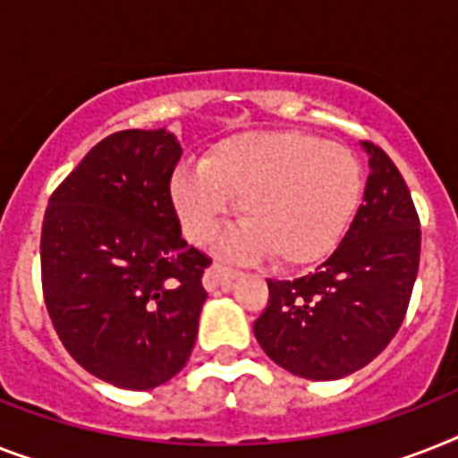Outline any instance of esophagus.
<instances>
[{
    "instance_id": "34e87169",
    "label": "esophagus",
    "mask_w": 458,
    "mask_h": 458,
    "mask_svg": "<svg viewBox=\"0 0 458 458\" xmlns=\"http://www.w3.org/2000/svg\"><path fill=\"white\" fill-rule=\"evenodd\" d=\"M236 269H229V267H222V264H213L210 269L203 276V285L208 290H217V288H232V283L238 278Z\"/></svg>"
}]
</instances>
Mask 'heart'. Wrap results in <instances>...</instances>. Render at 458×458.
<instances>
[{"label":"heart","instance_id":"obj_1","mask_svg":"<svg viewBox=\"0 0 458 458\" xmlns=\"http://www.w3.org/2000/svg\"><path fill=\"white\" fill-rule=\"evenodd\" d=\"M360 161L349 147L300 131H245L215 142L201 165H180L170 203L184 238L208 243L238 201L243 222L220 241L233 259L274 255L288 267L330 255L362 199Z\"/></svg>","mask_w":458,"mask_h":458}]
</instances>
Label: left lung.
<instances>
[{"label": "left lung", "instance_id": "1", "mask_svg": "<svg viewBox=\"0 0 458 458\" xmlns=\"http://www.w3.org/2000/svg\"><path fill=\"white\" fill-rule=\"evenodd\" d=\"M369 158L362 206L318 269L269 283L252 330L283 369L313 381L342 379L386 349L417 281L421 229L405 180L379 147Z\"/></svg>", "mask_w": 458, "mask_h": 458}]
</instances>
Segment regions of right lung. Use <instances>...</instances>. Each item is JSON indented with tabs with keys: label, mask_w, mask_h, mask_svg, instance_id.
I'll return each instance as SVG.
<instances>
[{
	"label": "right lung",
	"mask_w": 458,
	"mask_h": 458,
	"mask_svg": "<svg viewBox=\"0 0 458 458\" xmlns=\"http://www.w3.org/2000/svg\"><path fill=\"white\" fill-rule=\"evenodd\" d=\"M182 147L168 128L98 142L48 199L41 285L70 356L98 379L149 391L191 356L208 293L203 252L170 203Z\"/></svg>",
	"instance_id": "add662e5"
}]
</instances>
